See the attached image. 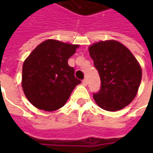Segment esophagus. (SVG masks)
<instances>
[{"mask_svg":"<svg viewBox=\"0 0 153 153\" xmlns=\"http://www.w3.org/2000/svg\"><path fill=\"white\" fill-rule=\"evenodd\" d=\"M82 84H83L84 86L88 85V80H87V79L82 80Z\"/></svg>","mask_w":153,"mask_h":153,"instance_id":"esophagus-1","label":"esophagus"}]
</instances>
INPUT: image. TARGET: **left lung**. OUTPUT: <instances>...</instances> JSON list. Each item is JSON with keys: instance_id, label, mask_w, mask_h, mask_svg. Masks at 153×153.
I'll return each instance as SVG.
<instances>
[{"instance_id": "obj_1", "label": "left lung", "mask_w": 153, "mask_h": 153, "mask_svg": "<svg viewBox=\"0 0 153 153\" xmlns=\"http://www.w3.org/2000/svg\"><path fill=\"white\" fill-rule=\"evenodd\" d=\"M101 86L94 94L100 108L116 111L134 99L141 82L142 71L137 59L124 45L114 40L102 41L88 48Z\"/></svg>"}]
</instances>
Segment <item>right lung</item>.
<instances>
[{
    "label": "right lung",
    "mask_w": 153,
    "mask_h": 153,
    "mask_svg": "<svg viewBox=\"0 0 153 153\" xmlns=\"http://www.w3.org/2000/svg\"><path fill=\"white\" fill-rule=\"evenodd\" d=\"M79 45L49 39L39 44L23 65L22 88L28 100L40 110L61 108L81 81L68 59Z\"/></svg>",
    "instance_id": "1"
}]
</instances>
